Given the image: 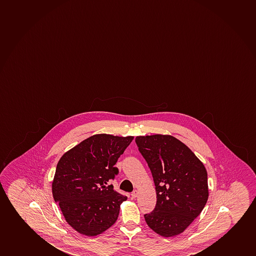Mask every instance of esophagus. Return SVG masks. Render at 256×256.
I'll list each match as a JSON object with an SVG mask.
<instances>
[{"mask_svg":"<svg viewBox=\"0 0 256 256\" xmlns=\"http://www.w3.org/2000/svg\"><path fill=\"white\" fill-rule=\"evenodd\" d=\"M138 196V190H134L132 193V198H136Z\"/></svg>","mask_w":256,"mask_h":256,"instance_id":"obj_1","label":"esophagus"}]
</instances>
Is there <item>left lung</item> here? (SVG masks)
Masks as SVG:
<instances>
[{"mask_svg": "<svg viewBox=\"0 0 256 256\" xmlns=\"http://www.w3.org/2000/svg\"><path fill=\"white\" fill-rule=\"evenodd\" d=\"M136 144L153 176L156 208L144 214L148 226L169 238L182 233L200 214L208 198L204 164L172 136H136Z\"/></svg>", "mask_w": 256, "mask_h": 256, "instance_id": "1", "label": "left lung"}]
</instances>
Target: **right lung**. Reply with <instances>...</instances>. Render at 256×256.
<instances>
[{"instance_id":"add662e5","label":"right lung","mask_w":256,"mask_h":256,"mask_svg":"<svg viewBox=\"0 0 256 256\" xmlns=\"http://www.w3.org/2000/svg\"><path fill=\"white\" fill-rule=\"evenodd\" d=\"M132 140L133 136H92L60 159L52 184L54 199L66 222L80 234L98 235L117 220L127 196L106 184L118 174L115 164Z\"/></svg>"}]
</instances>
